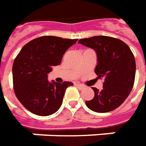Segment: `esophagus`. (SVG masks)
Masks as SVG:
<instances>
[{"instance_id": "1", "label": "esophagus", "mask_w": 146, "mask_h": 146, "mask_svg": "<svg viewBox=\"0 0 146 146\" xmlns=\"http://www.w3.org/2000/svg\"><path fill=\"white\" fill-rule=\"evenodd\" d=\"M75 86H78L79 89L84 88V86L82 85V84H80V83H75Z\"/></svg>"}]
</instances>
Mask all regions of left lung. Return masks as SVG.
I'll use <instances>...</instances> for the list:
<instances>
[{
	"instance_id": "obj_1",
	"label": "left lung",
	"mask_w": 146,
	"mask_h": 146,
	"mask_svg": "<svg viewBox=\"0 0 146 146\" xmlns=\"http://www.w3.org/2000/svg\"><path fill=\"white\" fill-rule=\"evenodd\" d=\"M78 43L96 52L94 72L103 79L101 90L92 88L94 97L86 101L87 108L98 113L113 111L125 101L133 87L136 62L132 51L122 40L104 35L82 38Z\"/></svg>"
}]
</instances>
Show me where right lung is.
<instances>
[{"instance_id":"1","label":"right lung","mask_w":146,"mask_h":146,"mask_svg":"<svg viewBox=\"0 0 146 146\" xmlns=\"http://www.w3.org/2000/svg\"><path fill=\"white\" fill-rule=\"evenodd\" d=\"M78 39L42 36L27 43L13 64V90L16 97L33 114L47 116L60 108L65 90L72 82H49L48 74L61 62L66 50Z\"/></svg>"}]
</instances>
